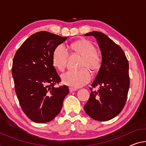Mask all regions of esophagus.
<instances>
[{
	"mask_svg": "<svg viewBox=\"0 0 146 146\" xmlns=\"http://www.w3.org/2000/svg\"><path fill=\"white\" fill-rule=\"evenodd\" d=\"M69 91H70V92H74L77 91V89L73 88V87H69Z\"/></svg>",
	"mask_w": 146,
	"mask_h": 146,
	"instance_id": "esophagus-1",
	"label": "esophagus"
}]
</instances>
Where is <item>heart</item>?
<instances>
[{"instance_id": "1", "label": "heart", "mask_w": 146, "mask_h": 146, "mask_svg": "<svg viewBox=\"0 0 146 146\" xmlns=\"http://www.w3.org/2000/svg\"><path fill=\"white\" fill-rule=\"evenodd\" d=\"M74 53L81 55L79 67L77 71H68L62 75L64 84L72 87H80L87 84L91 80V72H96L101 66V57L96 51L95 47L88 40L82 39L77 40L70 45ZM68 54L66 49L59 45L53 51L52 62L53 66L60 71H63L66 66Z\"/></svg>"}]
</instances>
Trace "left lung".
<instances>
[{
    "label": "left lung",
    "instance_id": "left-lung-1",
    "mask_svg": "<svg viewBox=\"0 0 146 146\" xmlns=\"http://www.w3.org/2000/svg\"><path fill=\"white\" fill-rule=\"evenodd\" d=\"M85 36H93L97 40L102 62L91 89L84 110L93 119L104 121L116 117L124 107L130 86L129 62L121 48L107 35L93 31Z\"/></svg>",
    "mask_w": 146,
    "mask_h": 146
}]
</instances>
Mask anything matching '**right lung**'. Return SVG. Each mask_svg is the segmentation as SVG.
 Wrapping results in <instances>:
<instances>
[{"mask_svg":"<svg viewBox=\"0 0 146 146\" xmlns=\"http://www.w3.org/2000/svg\"><path fill=\"white\" fill-rule=\"evenodd\" d=\"M67 39L40 31L29 36L13 57L12 76L20 106L33 121L53 120L61 110L68 87H55L60 78L52 62L55 48Z\"/></svg>","mask_w":146,"mask_h":146,"instance_id":"1","label":"right lung"}]
</instances>
